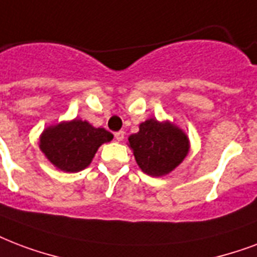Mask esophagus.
Listing matches in <instances>:
<instances>
[{
    "mask_svg": "<svg viewBox=\"0 0 257 257\" xmlns=\"http://www.w3.org/2000/svg\"><path fill=\"white\" fill-rule=\"evenodd\" d=\"M124 136H125V133L122 132V131L114 133V137H115V140H117V142H122V140H124Z\"/></svg>",
    "mask_w": 257,
    "mask_h": 257,
    "instance_id": "1",
    "label": "esophagus"
}]
</instances>
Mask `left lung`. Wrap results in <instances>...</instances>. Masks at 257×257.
<instances>
[{
	"label": "left lung",
	"instance_id": "left-lung-1",
	"mask_svg": "<svg viewBox=\"0 0 257 257\" xmlns=\"http://www.w3.org/2000/svg\"><path fill=\"white\" fill-rule=\"evenodd\" d=\"M128 147L143 172L163 176L174 171L190 151L185 131L171 121L148 118L139 125V132L128 137Z\"/></svg>",
	"mask_w": 257,
	"mask_h": 257
}]
</instances>
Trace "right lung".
<instances>
[{
    "label": "right lung",
    "mask_w": 257,
    "mask_h": 257,
    "mask_svg": "<svg viewBox=\"0 0 257 257\" xmlns=\"http://www.w3.org/2000/svg\"><path fill=\"white\" fill-rule=\"evenodd\" d=\"M111 140L113 135L106 129L74 118L47 126L40 135L39 147L58 170L78 172L89 167L98 148Z\"/></svg>",
    "instance_id": "obj_1"
}]
</instances>
